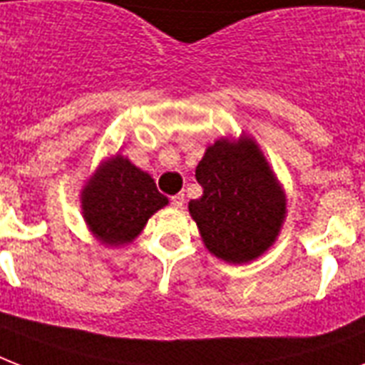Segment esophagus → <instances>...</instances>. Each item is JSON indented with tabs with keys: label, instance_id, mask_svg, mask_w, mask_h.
Returning a JSON list of instances; mask_svg holds the SVG:
<instances>
[{
	"label": "esophagus",
	"instance_id": "esophagus-1",
	"mask_svg": "<svg viewBox=\"0 0 365 365\" xmlns=\"http://www.w3.org/2000/svg\"><path fill=\"white\" fill-rule=\"evenodd\" d=\"M170 202H172V206L182 208L183 202H185V197H183V193H178V195H174V197H170Z\"/></svg>",
	"mask_w": 365,
	"mask_h": 365
}]
</instances>
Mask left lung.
<instances>
[{
	"label": "left lung",
	"mask_w": 365,
	"mask_h": 365,
	"mask_svg": "<svg viewBox=\"0 0 365 365\" xmlns=\"http://www.w3.org/2000/svg\"><path fill=\"white\" fill-rule=\"evenodd\" d=\"M195 178L202 195L189 202V214L212 254L246 263L274 242L286 199L252 140H217L206 149Z\"/></svg>",
	"instance_id": "left-lung-1"
}]
</instances>
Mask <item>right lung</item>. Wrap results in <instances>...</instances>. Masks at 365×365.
<instances>
[{"label":"right lung","mask_w":365,"mask_h":365,"mask_svg":"<svg viewBox=\"0 0 365 365\" xmlns=\"http://www.w3.org/2000/svg\"><path fill=\"white\" fill-rule=\"evenodd\" d=\"M83 214L102 242L125 244L140 235L155 212L168 205L153 178L117 155L100 166L83 191Z\"/></svg>","instance_id":"obj_1"}]
</instances>
